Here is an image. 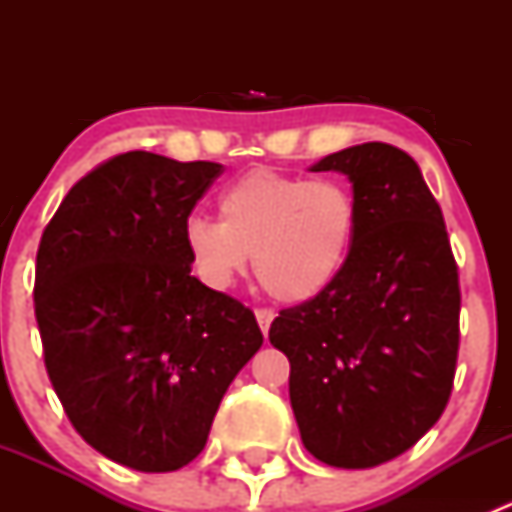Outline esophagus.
<instances>
[{
	"instance_id": "1",
	"label": "esophagus",
	"mask_w": 512,
	"mask_h": 512,
	"mask_svg": "<svg viewBox=\"0 0 512 512\" xmlns=\"http://www.w3.org/2000/svg\"><path fill=\"white\" fill-rule=\"evenodd\" d=\"M255 317H257V324H260L262 334H265V337H267V332H270L272 319H275V312H272V309H255Z\"/></svg>"
}]
</instances>
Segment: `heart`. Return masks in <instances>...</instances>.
Masks as SVG:
<instances>
[{"mask_svg":"<svg viewBox=\"0 0 512 512\" xmlns=\"http://www.w3.org/2000/svg\"><path fill=\"white\" fill-rule=\"evenodd\" d=\"M220 223L193 218L185 250L200 280L230 289L255 257V275L275 299L302 304L327 292L352 255L359 205L337 178L247 170L218 195Z\"/></svg>","mask_w":512,"mask_h":512,"instance_id":"obj_1","label":"heart"}]
</instances>
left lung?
<instances>
[{
  "label": "left lung",
  "instance_id": "8db88e82",
  "mask_svg": "<svg viewBox=\"0 0 512 512\" xmlns=\"http://www.w3.org/2000/svg\"><path fill=\"white\" fill-rule=\"evenodd\" d=\"M312 170L352 180L354 247L327 292L282 309L270 342L289 359L304 448L327 466L371 468L409 451L451 399L458 267L441 208L409 153L361 143Z\"/></svg>",
  "mask_w": 512,
  "mask_h": 512
}]
</instances>
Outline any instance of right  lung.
<instances>
[{"label":"right lung","instance_id":"1","mask_svg":"<svg viewBox=\"0 0 512 512\" xmlns=\"http://www.w3.org/2000/svg\"><path fill=\"white\" fill-rule=\"evenodd\" d=\"M220 173L148 151L108 158L61 200L36 252L51 386L79 436L133 471L188 466L262 347L252 309L190 275L185 225Z\"/></svg>","mask_w":512,"mask_h":512}]
</instances>
